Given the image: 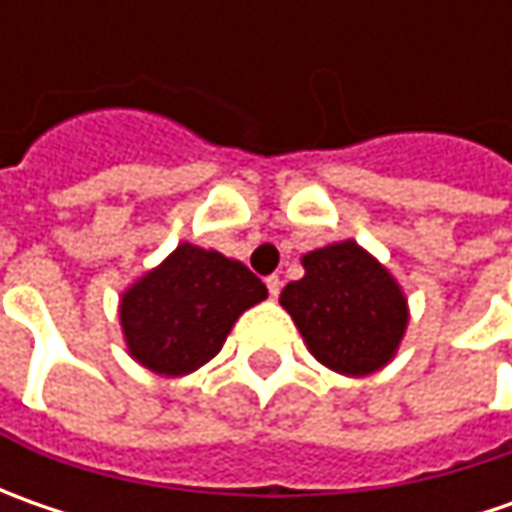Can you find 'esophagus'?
Segmentation results:
<instances>
[{
    "label": "esophagus",
    "mask_w": 512,
    "mask_h": 512,
    "mask_svg": "<svg viewBox=\"0 0 512 512\" xmlns=\"http://www.w3.org/2000/svg\"><path fill=\"white\" fill-rule=\"evenodd\" d=\"M265 285L267 290H270V296L276 299V296H279V290H282V279H279V276H267Z\"/></svg>",
    "instance_id": "1"
}]
</instances>
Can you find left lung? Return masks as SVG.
<instances>
[{
  "label": "left lung",
  "mask_w": 512,
  "mask_h": 512,
  "mask_svg": "<svg viewBox=\"0 0 512 512\" xmlns=\"http://www.w3.org/2000/svg\"><path fill=\"white\" fill-rule=\"evenodd\" d=\"M302 265L305 276L290 282L279 302L310 353L347 376L379 370L407 325V302L393 276L356 242L313 250Z\"/></svg>",
  "instance_id": "left-lung-1"
}]
</instances>
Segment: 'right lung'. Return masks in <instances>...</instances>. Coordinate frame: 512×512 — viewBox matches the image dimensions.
<instances>
[{"mask_svg":"<svg viewBox=\"0 0 512 512\" xmlns=\"http://www.w3.org/2000/svg\"><path fill=\"white\" fill-rule=\"evenodd\" d=\"M267 287L242 262L179 245L122 299L130 353L162 376H185L210 362L233 322L262 302Z\"/></svg>","mask_w":512,"mask_h":512,"instance_id":"1","label":"right lung"}]
</instances>
